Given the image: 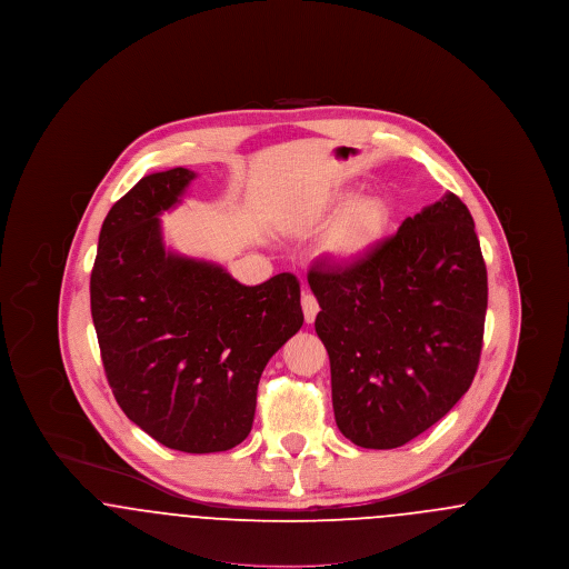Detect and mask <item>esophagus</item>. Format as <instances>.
I'll return each mask as SVG.
<instances>
[{
    "mask_svg": "<svg viewBox=\"0 0 569 569\" xmlns=\"http://www.w3.org/2000/svg\"><path fill=\"white\" fill-rule=\"evenodd\" d=\"M300 305H302L305 322H307V325H311V322L316 320L318 311H320V305H318V300H316V297H313V295H309V292H302V298H300Z\"/></svg>",
    "mask_w": 569,
    "mask_h": 569,
    "instance_id": "34e87169",
    "label": "esophagus"
}]
</instances>
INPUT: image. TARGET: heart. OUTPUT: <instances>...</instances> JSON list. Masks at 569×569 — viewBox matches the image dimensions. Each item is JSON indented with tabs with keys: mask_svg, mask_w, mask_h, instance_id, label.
<instances>
[{
	"mask_svg": "<svg viewBox=\"0 0 569 569\" xmlns=\"http://www.w3.org/2000/svg\"><path fill=\"white\" fill-rule=\"evenodd\" d=\"M335 202L346 207L328 228L322 239V251L335 264H360L369 260L386 239L392 217L390 207L376 193L356 198L352 193H341Z\"/></svg>",
	"mask_w": 569,
	"mask_h": 569,
	"instance_id": "1",
	"label": "heart"
}]
</instances>
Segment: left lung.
Here are the masks:
<instances>
[{"label": "left lung", "mask_w": 569, "mask_h": 569, "mask_svg": "<svg viewBox=\"0 0 569 569\" xmlns=\"http://www.w3.org/2000/svg\"><path fill=\"white\" fill-rule=\"evenodd\" d=\"M316 332L330 358L339 431L371 450L431 429L469 390L487 318V264L473 217L446 193L346 269L316 262Z\"/></svg>", "instance_id": "1"}]
</instances>
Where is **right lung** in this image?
<instances>
[{
	"instance_id": "1",
	"label": "right lung",
	"mask_w": 569,
	"mask_h": 569,
	"mask_svg": "<svg viewBox=\"0 0 569 569\" xmlns=\"http://www.w3.org/2000/svg\"><path fill=\"white\" fill-rule=\"evenodd\" d=\"M196 172L142 177L102 223L91 318L123 413L166 448L209 455L251 431L258 381L302 326L300 283L279 272L243 286L219 264L163 247V211Z\"/></svg>"
}]
</instances>
